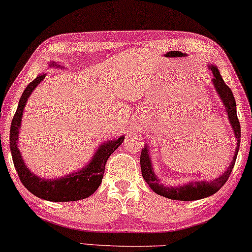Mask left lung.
Listing matches in <instances>:
<instances>
[{
	"label": "left lung",
	"instance_id": "left-lung-1",
	"mask_svg": "<svg viewBox=\"0 0 252 252\" xmlns=\"http://www.w3.org/2000/svg\"><path fill=\"white\" fill-rule=\"evenodd\" d=\"M210 68L213 73V86L217 90V93L220 96L221 100L223 102V105L226 107V111L228 113V119L231 127H233V132L235 138L237 140L236 149H235V154L233 158V161L230 162L229 166L226 171L222 174L220 177L214 179V181L206 182V181H199V182H191L183 186H164L159 184L158 178L156 177L153 170L152 159H150L148 148L145 147L141 150V155H140V164H141V172L142 177L145 178L147 184L152 189L155 193H158L162 197H165L168 199H172V200H182V201H191V200H198V199L207 198L210 195L217 193L220 190L224 183L228 181L229 176L233 171V168L236 162L237 153L240 149V141H241V125L238 122L237 113H236V102L233 94V91L229 89V87L224 83L223 78L219 73V69L214 64H210Z\"/></svg>",
	"mask_w": 252,
	"mask_h": 252
}]
</instances>
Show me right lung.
Segmentation results:
<instances>
[{
    "label": "right lung",
    "mask_w": 252,
    "mask_h": 252,
    "mask_svg": "<svg viewBox=\"0 0 252 252\" xmlns=\"http://www.w3.org/2000/svg\"><path fill=\"white\" fill-rule=\"evenodd\" d=\"M51 67L55 66V62L50 63ZM59 67V66H58ZM46 74L38 75L32 82L25 88L23 94L19 99L17 111H16L14 118L11 122L10 127V150L12 155V161L16 171L19 176V179L23 185L34 194L35 197L45 199L48 201H76L81 199H86L90 197L94 191L97 190L98 186L102 183L104 171H105V163L110 155L122 145L125 136H119L117 140H111L99 146L97 152L94 153L90 163L84 166L77 172L64 176V177L57 179H44L38 177L32 174L28 166L23 161L21 153H19L17 140L19 127H21L23 111H24L25 104L28 102V98L30 97L32 91L35 87L44 80Z\"/></svg>",
    "instance_id": "right-lung-1"
}]
</instances>
